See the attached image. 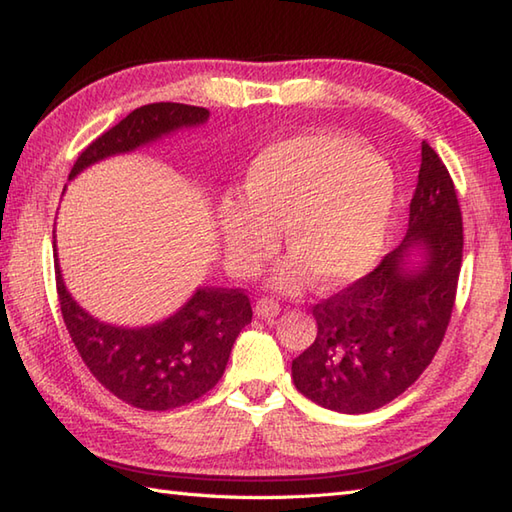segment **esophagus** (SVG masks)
I'll return each instance as SVG.
<instances>
[{"instance_id": "obj_1", "label": "esophagus", "mask_w": 512, "mask_h": 512, "mask_svg": "<svg viewBox=\"0 0 512 512\" xmlns=\"http://www.w3.org/2000/svg\"><path fill=\"white\" fill-rule=\"evenodd\" d=\"M255 312H257L262 319H273V317H277V314L281 312V306H279V303H277L273 297H262V299L257 301Z\"/></svg>"}]
</instances>
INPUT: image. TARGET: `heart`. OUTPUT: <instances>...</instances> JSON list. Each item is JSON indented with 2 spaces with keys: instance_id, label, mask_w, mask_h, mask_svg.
I'll return each instance as SVG.
<instances>
[{
  "instance_id": "1",
  "label": "heart",
  "mask_w": 512,
  "mask_h": 512,
  "mask_svg": "<svg viewBox=\"0 0 512 512\" xmlns=\"http://www.w3.org/2000/svg\"><path fill=\"white\" fill-rule=\"evenodd\" d=\"M244 200L217 209L226 264L255 275L279 244L284 226L292 253L277 286L295 290L314 275L321 286H343L374 268L383 253L396 187L389 169L356 138L314 132L270 143L248 162Z\"/></svg>"
}]
</instances>
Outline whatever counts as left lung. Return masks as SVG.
<instances>
[{"instance_id":"1","label":"left lung","mask_w":512,"mask_h":512,"mask_svg":"<svg viewBox=\"0 0 512 512\" xmlns=\"http://www.w3.org/2000/svg\"><path fill=\"white\" fill-rule=\"evenodd\" d=\"M411 245L425 255L404 268ZM462 211L440 156L422 143L407 239L354 284L312 308L317 339L292 361L303 396L341 413H367L407 391L449 328L462 266Z\"/></svg>"}]
</instances>
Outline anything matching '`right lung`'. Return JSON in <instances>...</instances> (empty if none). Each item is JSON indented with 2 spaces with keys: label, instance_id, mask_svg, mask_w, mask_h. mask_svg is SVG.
<instances>
[{
  "label": "right lung",
  "instance_id": "1",
  "mask_svg": "<svg viewBox=\"0 0 512 512\" xmlns=\"http://www.w3.org/2000/svg\"><path fill=\"white\" fill-rule=\"evenodd\" d=\"M206 118L209 110L184 103L138 107L81 151L70 178L96 160ZM54 279L65 330L85 367L110 394L143 411L178 409L211 391L224 374L237 334L253 319L242 288H200L167 321L140 330L114 328L79 308L65 290L59 262H54Z\"/></svg>",
  "mask_w": 512,
  "mask_h": 512
}]
</instances>
